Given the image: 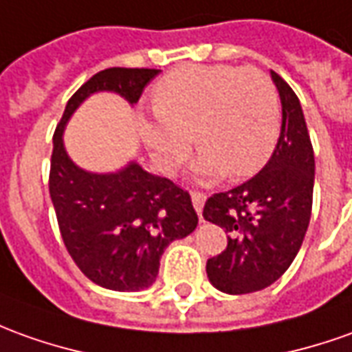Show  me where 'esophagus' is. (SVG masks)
<instances>
[{"label":"esophagus","mask_w":352,"mask_h":352,"mask_svg":"<svg viewBox=\"0 0 352 352\" xmlns=\"http://www.w3.org/2000/svg\"><path fill=\"white\" fill-rule=\"evenodd\" d=\"M191 201H193V207L197 210V214L201 217L203 205H205V193H201V191H191Z\"/></svg>","instance_id":"1"}]
</instances>
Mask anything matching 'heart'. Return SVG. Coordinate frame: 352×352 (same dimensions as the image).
Segmentation results:
<instances>
[{"label":"heart","instance_id":"obj_1","mask_svg":"<svg viewBox=\"0 0 352 352\" xmlns=\"http://www.w3.org/2000/svg\"><path fill=\"white\" fill-rule=\"evenodd\" d=\"M155 115L142 120V138L164 170H174L201 149L195 172L203 178H245L270 159L280 135V98L258 69L186 65L153 89Z\"/></svg>","mask_w":352,"mask_h":352}]
</instances>
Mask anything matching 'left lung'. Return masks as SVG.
I'll list each match as a JSON object with an SVG mask.
<instances>
[{"mask_svg": "<svg viewBox=\"0 0 352 352\" xmlns=\"http://www.w3.org/2000/svg\"><path fill=\"white\" fill-rule=\"evenodd\" d=\"M282 99V130L270 161L251 180L210 195L208 222L228 232V247L207 261V276L230 295L272 285L297 256L312 212L314 151L301 103L272 70Z\"/></svg>", "mask_w": 352, "mask_h": 352, "instance_id": "1", "label": "left lung"}]
</instances>
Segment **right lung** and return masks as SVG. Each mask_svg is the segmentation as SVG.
Returning <instances> with one entry per match:
<instances>
[{
	"mask_svg": "<svg viewBox=\"0 0 352 352\" xmlns=\"http://www.w3.org/2000/svg\"><path fill=\"white\" fill-rule=\"evenodd\" d=\"M161 70L105 69L76 89L53 134L50 195L60 237L86 278L113 292L149 287L164 249L197 228L188 191L130 162L115 174H91L70 161L63 128L94 91H116L132 105Z\"/></svg>",
	"mask_w": 352,
	"mask_h": 352,
	"instance_id": "1",
	"label": "right lung"
}]
</instances>
